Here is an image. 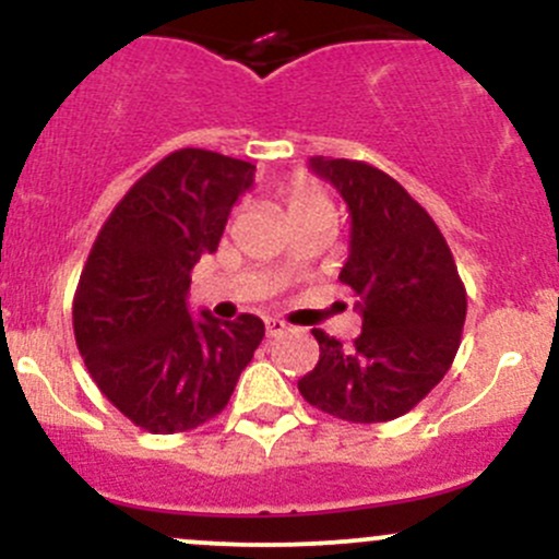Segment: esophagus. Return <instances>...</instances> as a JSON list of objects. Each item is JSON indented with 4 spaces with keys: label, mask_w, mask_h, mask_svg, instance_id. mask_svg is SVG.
<instances>
[{
    "label": "esophagus",
    "mask_w": 559,
    "mask_h": 559,
    "mask_svg": "<svg viewBox=\"0 0 559 559\" xmlns=\"http://www.w3.org/2000/svg\"><path fill=\"white\" fill-rule=\"evenodd\" d=\"M264 332H267V337H275L281 332H286V324L281 319H267L264 321Z\"/></svg>",
    "instance_id": "1"
}]
</instances>
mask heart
Returning a JSON list of instances; mask_svg holds the SVG:
<instances>
[{
    "label": "heart",
    "instance_id": "b5f03b06",
    "mask_svg": "<svg viewBox=\"0 0 559 559\" xmlns=\"http://www.w3.org/2000/svg\"><path fill=\"white\" fill-rule=\"evenodd\" d=\"M281 202H284V211L289 222L302 216H316V213H324V216L335 218V207L332 200L313 183L308 175H295V178L286 180L281 186Z\"/></svg>",
    "mask_w": 559,
    "mask_h": 559
}]
</instances>
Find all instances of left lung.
Segmentation results:
<instances>
[{
	"mask_svg": "<svg viewBox=\"0 0 559 559\" xmlns=\"http://www.w3.org/2000/svg\"><path fill=\"white\" fill-rule=\"evenodd\" d=\"M308 167L341 191L352 216L337 278L359 297L352 346L313 330L319 362L297 381L337 419L373 425L408 414L452 368L467 297L441 229L394 178L365 162L313 156Z\"/></svg>",
	"mask_w": 559,
	"mask_h": 559,
	"instance_id": "left-lung-1",
	"label": "left lung"
}]
</instances>
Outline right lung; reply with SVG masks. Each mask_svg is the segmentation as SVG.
Returning a JSON list of instances; mask_svg holds the SVG:
<instances>
[{
  "instance_id": "right-lung-1",
  "label": "right lung",
  "mask_w": 559,
  "mask_h": 559,
  "mask_svg": "<svg viewBox=\"0 0 559 559\" xmlns=\"http://www.w3.org/2000/svg\"><path fill=\"white\" fill-rule=\"evenodd\" d=\"M251 162L180 148L123 194L81 273L72 326L99 392L156 436L205 425L264 337L259 316L189 313L191 270L253 186Z\"/></svg>"
}]
</instances>
